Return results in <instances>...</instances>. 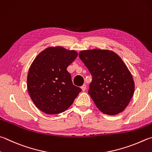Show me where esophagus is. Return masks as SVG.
<instances>
[{
    "mask_svg": "<svg viewBox=\"0 0 152 152\" xmlns=\"http://www.w3.org/2000/svg\"><path fill=\"white\" fill-rule=\"evenodd\" d=\"M81 89H82V91H85V90H86V86L85 84L82 85V86H81Z\"/></svg>",
    "mask_w": 152,
    "mask_h": 152,
    "instance_id": "1",
    "label": "esophagus"
}]
</instances>
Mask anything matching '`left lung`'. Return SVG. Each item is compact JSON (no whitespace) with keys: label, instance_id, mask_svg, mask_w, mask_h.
<instances>
[{"label":"left lung","instance_id":"left-lung-1","mask_svg":"<svg viewBox=\"0 0 152 152\" xmlns=\"http://www.w3.org/2000/svg\"><path fill=\"white\" fill-rule=\"evenodd\" d=\"M79 57L92 76L88 94L98 108L107 115L124 111L135 85L122 58L113 51L101 49L80 51Z\"/></svg>","mask_w":152,"mask_h":152}]
</instances>
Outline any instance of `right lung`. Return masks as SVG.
I'll list each match as a JSON object with an SVG mask.
<instances>
[{
	"label": "right lung",
	"mask_w": 152,
	"mask_h": 152,
	"mask_svg": "<svg viewBox=\"0 0 152 152\" xmlns=\"http://www.w3.org/2000/svg\"><path fill=\"white\" fill-rule=\"evenodd\" d=\"M78 53L61 46L48 47L36 57L29 68L27 88L35 106L48 114L64 112L81 92L66 68Z\"/></svg>",
	"instance_id": "add662e5"
}]
</instances>
